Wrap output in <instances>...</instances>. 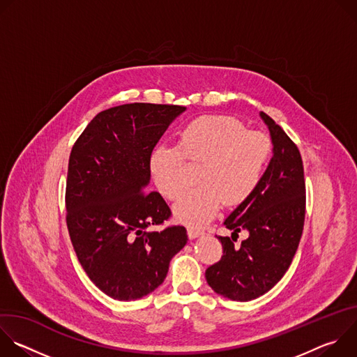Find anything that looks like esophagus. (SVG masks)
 <instances>
[{
	"label": "esophagus",
	"instance_id": "1",
	"mask_svg": "<svg viewBox=\"0 0 357 357\" xmlns=\"http://www.w3.org/2000/svg\"><path fill=\"white\" fill-rule=\"evenodd\" d=\"M188 236H189L190 240H193V238H197V237L203 236V231L196 230V229H193V227H189V229H188Z\"/></svg>",
	"mask_w": 357,
	"mask_h": 357
}]
</instances>
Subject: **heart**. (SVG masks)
Wrapping results in <instances>:
<instances>
[{"mask_svg": "<svg viewBox=\"0 0 357 357\" xmlns=\"http://www.w3.org/2000/svg\"><path fill=\"white\" fill-rule=\"evenodd\" d=\"M270 138L227 116H202L178 134L176 146L152 152L149 169L160 192L171 200L188 188V162H203L197 181L174 208L175 218L189 226H203L219 212L222 202L236 206L247 200L261 182L271 155Z\"/></svg>", "mask_w": 357, "mask_h": 357, "instance_id": "obj_1", "label": "heart"}]
</instances>
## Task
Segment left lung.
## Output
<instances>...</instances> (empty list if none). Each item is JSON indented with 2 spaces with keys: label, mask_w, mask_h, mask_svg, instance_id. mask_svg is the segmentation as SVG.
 <instances>
[{
  "label": "left lung",
  "mask_w": 357,
  "mask_h": 357,
  "mask_svg": "<svg viewBox=\"0 0 357 357\" xmlns=\"http://www.w3.org/2000/svg\"><path fill=\"white\" fill-rule=\"evenodd\" d=\"M273 144V157L252 195L227 216L230 237L219 263L206 270L211 288L231 301H251L270 291L285 274L295 256L305 219V181L296 145L266 113H260ZM249 237L234 247L238 233Z\"/></svg>",
  "instance_id": "1"
}]
</instances>
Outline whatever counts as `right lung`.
Here are the masks:
<instances>
[{
  "label": "right lung",
  "mask_w": 357,
  "mask_h": 357,
  "mask_svg": "<svg viewBox=\"0 0 357 357\" xmlns=\"http://www.w3.org/2000/svg\"><path fill=\"white\" fill-rule=\"evenodd\" d=\"M186 107L131 103L98 113L72 148L66 223L89 278L119 301L139 299L165 280L188 243L183 226L148 230L171 216L158 192H146L149 160Z\"/></svg>",
  "instance_id": "obj_1"
}]
</instances>
